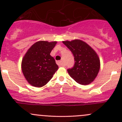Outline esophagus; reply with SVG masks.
Returning <instances> with one entry per match:
<instances>
[{
  "instance_id": "34e87169",
  "label": "esophagus",
  "mask_w": 122,
  "mask_h": 122,
  "mask_svg": "<svg viewBox=\"0 0 122 122\" xmlns=\"http://www.w3.org/2000/svg\"><path fill=\"white\" fill-rule=\"evenodd\" d=\"M57 64L59 66H60V67H61V66H64V64L63 63V62H62V61H58L57 62Z\"/></svg>"
}]
</instances>
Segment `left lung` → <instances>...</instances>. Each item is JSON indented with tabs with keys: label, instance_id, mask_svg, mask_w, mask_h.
<instances>
[{
	"label": "left lung",
	"instance_id": "1",
	"mask_svg": "<svg viewBox=\"0 0 122 122\" xmlns=\"http://www.w3.org/2000/svg\"><path fill=\"white\" fill-rule=\"evenodd\" d=\"M62 42L71 51L74 58L73 67L67 70L70 77L82 85L92 83L98 74L100 66L96 52L88 44L78 39Z\"/></svg>",
	"mask_w": 122,
	"mask_h": 122
}]
</instances>
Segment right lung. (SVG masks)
Masks as SVG:
<instances>
[{"label":"right lung","instance_id":"obj_1","mask_svg":"<svg viewBox=\"0 0 122 122\" xmlns=\"http://www.w3.org/2000/svg\"><path fill=\"white\" fill-rule=\"evenodd\" d=\"M56 42L38 41L28 50L22 61V70L28 83L41 87L53 77L58 66L50 53Z\"/></svg>","mask_w":122,"mask_h":122}]
</instances>
